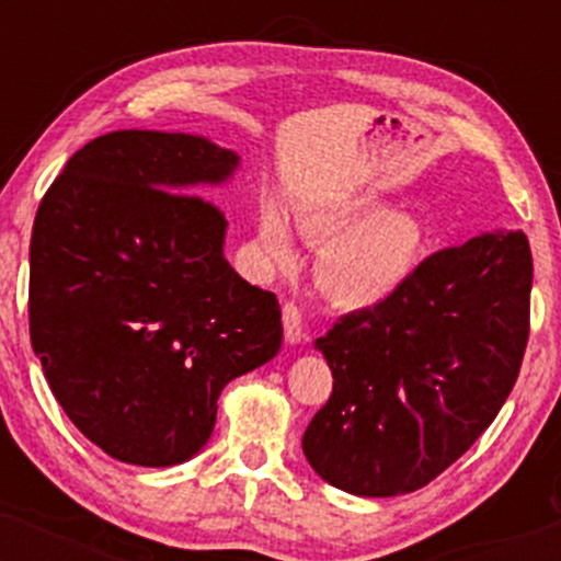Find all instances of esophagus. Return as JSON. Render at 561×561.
I'll list each match as a JSON object with an SVG mask.
<instances>
[{
  "label": "esophagus",
  "mask_w": 561,
  "mask_h": 561,
  "mask_svg": "<svg viewBox=\"0 0 561 561\" xmlns=\"http://www.w3.org/2000/svg\"><path fill=\"white\" fill-rule=\"evenodd\" d=\"M282 324H285V340L289 345H298L306 337V324H302V317L295 302H285L282 306Z\"/></svg>",
  "instance_id": "34e87169"
}]
</instances>
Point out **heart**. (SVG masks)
I'll list each match as a JSON object with an SVG mask.
<instances>
[{
  "label": "heart",
  "instance_id": "heart-1",
  "mask_svg": "<svg viewBox=\"0 0 561 561\" xmlns=\"http://www.w3.org/2000/svg\"><path fill=\"white\" fill-rule=\"evenodd\" d=\"M300 237L321 248L317 282L334 306L366 311L390 300L405 285L422 255V224L405 210H385L362 192H340L306 205L295 216ZM259 250L276 272L298 263L293 231L276 205L259 221Z\"/></svg>",
  "mask_w": 561,
  "mask_h": 561
}]
</instances>
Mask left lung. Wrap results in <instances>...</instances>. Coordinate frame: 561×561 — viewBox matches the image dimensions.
Here are the masks:
<instances>
[{"mask_svg":"<svg viewBox=\"0 0 561 561\" xmlns=\"http://www.w3.org/2000/svg\"><path fill=\"white\" fill-rule=\"evenodd\" d=\"M533 255L491 231L424 259L377 308L319 337L334 385L302 454L321 480L369 499L411 493L491 427L530 334Z\"/></svg>","mask_w":561,"mask_h":561,"instance_id":"obj_1","label":"left lung"}]
</instances>
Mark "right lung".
Wrapping results in <instances>:
<instances>
[{"label": "right lung", "mask_w": 561, "mask_h": 561, "mask_svg": "<svg viewBox=\"0 0 561 561\" xmlns=\"http://www.w3.org/2000/svg\"><path fill=\"white\" fill-rule=\"evenodd\" d=\"M237 165L195 134L113 131L36 210L31 345L68 420L126 465L192 459L221 390L279 353V300L229 266L227 218L190 195Z\"/></svg>", "instance_id": "add662e5"}]
</instances>
